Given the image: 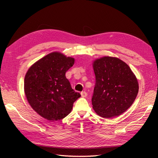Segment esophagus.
I'll list each match as a JSON object with an SVG mask.
<instances>
[{
  "label": "esophagus",
  "instance_id": "esophagus-1",
  "mask_svg": "<svg viewBox=\"0 0 158 158\" xmlns=\"http://www.w3.org/2000/svg\"><path fill=\"white\" fill-rule=\"evenodd\" d=\"M81 97H83V98H85L87 96V93L85 91H82L81 93Z\"/></svg>",
  "mask_w": 158,
  "mask_h": 158
}]
</instances>
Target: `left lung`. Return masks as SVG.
Returning a JSON list of instances; mask_svg holds the SVG:
<instances>
[{
    "label": "left lung",
    "mask_w": 158,
    "mask_h": 158,
    "mask_svg": "<svg viewBox=\"0 0 158 158\" xmlns=\"http://www.w3.org/2000/svg\"><path fill=\"white\" fill-rule=\"evenodd\" d=\"M95 85L92 97L94 111L105 118L122 114L130 107L139 91L137 79L121 59L104 56L94 60Z\"/></svg>",
    "instance_id": "left-lung-1"
}]
</instances>
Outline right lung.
I'll return each instance as SVG.
<instances>
[{"label": "right lung", "instance_id": "right-lung-1", "mask_svg": "<svg viewBox=\"0 0 158 158\" xmlns=\"http://www.w3.org/2000/svg\"><path fill=\"white\" fill-rule=\"evenodd\" d=\"M74 59L60 52H52L35 63L24 79V92L29 105L49 121L63 119L70 113L81 97L72 89L65 73Z\"/></svg>", "mask_w": 158, "mask_h": 158}]
</instances>
